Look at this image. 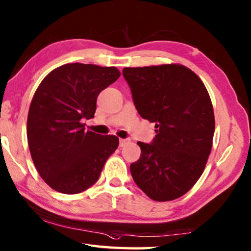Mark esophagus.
Instances as JSON below:
<instances>
[{"label": "esophagus", "instance_id": "obj_1", "mask_svg": "<svg viewBox=\"0 0 251 251\" xmlns=\"http://www.w3.org/2000/svg\"><path fill=\"white\" fill-rule=\"evenodd\" d=\"M129 142H130L129 138H121V139H120V146H121V147H124V146L127 145V144H128Z\"/></svg>", "mask_w": 251, "mask_h": 251}]
</instances>
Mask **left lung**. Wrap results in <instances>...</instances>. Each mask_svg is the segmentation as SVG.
Returning <instances> with one entry per match:
<instances>
[{
	"mask_svg": "<svg viewBox=\"0 0 251 251\" xmlns=\"http://www.w3.org/2000/svg\"><path fill=\"white\" fill-rule=\"evenodd\" d=\"M123 76L138 114L156 128L151 144L137 143L142 152L130 165L133 179L152 201L179 198L196 184L210 154L215 116L209 94L179 64L125 67Z\"/></svg>",
	"mask_w": 251,
	"mask_h": 251,
	"instance_id": "8db88e82",
	"label": "left lung"
}]
</instances>
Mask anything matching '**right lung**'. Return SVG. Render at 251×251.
Instances as JSON below:
<instances>
[{
	"label": "right lung",
	"mask_w": 251,
	"mask_h": 251,
	"mask_svg": "<svg viewBox=\"0 0 251 251\" xmlns=\"http://www.w3.org/2000/svg\"><path fill=\"white\" fill-rule=\"evenodd\" d=\"M120 76L116 67L71 63L37 87L27 116L28 147L40 176L56 192L90 188L118 147L116 136L85 131L82 121L94 117L97 96Z\"/></svg>",
	"instance_id": "1"
}]
</instances>
